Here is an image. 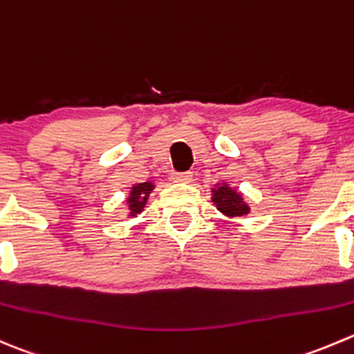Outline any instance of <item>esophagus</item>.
Here are the masks:
<instances>
[{
    "label": "esophagus",
    "instance_id": "esophagus-1",
    "mask_svg": "<svg viewBox=\"0 0 354 354\" xmlns=\"http://www.w3.org/2000/svg\"><path fill=\"white\" fill-rule=\"evenodd\" d=\"M173 180L176 181V183H192V180H194V174L192 173H174Z\"/></svg>",
    "mask_w": 354,
    "mask_h": 354
}]
</instances>
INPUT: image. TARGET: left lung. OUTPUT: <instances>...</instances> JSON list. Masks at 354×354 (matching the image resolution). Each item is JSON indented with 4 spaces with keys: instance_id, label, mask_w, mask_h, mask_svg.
Wrapping results in <instances>:
<instances>
[{
    "instance_id": "8db88e82",
    "label": "left lung",
    "mask_w": 354,
    "mask_h": 354,
    "mask_svg": "<svg viewBox=\"0 0 354 354\" xmlns=\"http://www.w3.org/2000/svg\"><path fill=\"white\" fill-rule=\"evenodd\" d=\"M212 202H214L219 212L230 216V218L249 214L250 211L247 202L243 201L242 194L226 183L216 185V188H212Z\"/></svg>"
}]
</instances>
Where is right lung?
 <instances>
[{"instance_id": "1", "label": "right lung", "mask_w": 354, "mask_h": 354, "mask_svg": "<svg viewBox=\"0 0 354 354\" xmlns=\"http://www.w3.org/2000/svg\"><path fill=\"white\" fill-rule=\"evenodd\" d=\"M156 188V185L152 181H145V183H136L131 187V192H129L128 197V205H129V216L135 218L136 214L143 211L147 201H149V195L152 194V190Z\"/></svg>"}]
</instances>
